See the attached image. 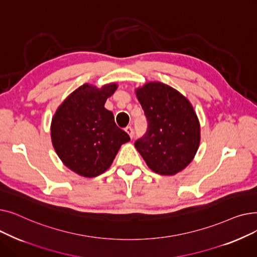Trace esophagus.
Masks as SVG:
<instances>
[{
  "mask_svg": "<svg viewBox=\"0 0 257 257\" xmlns=\"http://www.w3.org/2000/svg\"><path fill=\"white\" fill-rule=\"evenodd\" d=\"M125 131L129 134V137H130L131 139H133V129H132L131 126H127V127L125 128Z\"/></svg>",
  "mask_w": 257,
  "mask_h": 257,
  "instance_id": "1",
  "label": "esophagus"
}]
</instances>
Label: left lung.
Wrapping results in <instances>:
<instances>
[{
	"mask_svg": "<svg viewBox=\"0 0 257 257\" xmlns=\"http://www.w3.org/2000/svg\"><path fill=\"white\" fill-rule=\"evenodd\" d=\"M148 129L134 146L152 171L175 175L193 160L200 143V125L188 100L160 82L137 89Z\"/></svg>",
	"mask_w": 257,
	"mask_h": 257,
	"instance_id": "8db88e82",
	"label": "left lung"
}]
</instances>
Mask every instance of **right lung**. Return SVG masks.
<instances>
[{"mask_svg":"<svg viewBox=\"0 0 257 257\" xmlns=\"http://www.w3.org/2000/svg\"><path fill=\"white\" fill-rule=\"evenodd\" d=\"M116 84L101 89L84 84L59 106L52 119V143L62 163L84 177H96L112 164L119 147L129 142L128 133L114 123L104 107Z\"/></svg>","mask_w":257,"mask_h":257,"instance_id":"1","label":"right lung"}]
</instances>
